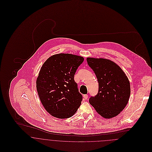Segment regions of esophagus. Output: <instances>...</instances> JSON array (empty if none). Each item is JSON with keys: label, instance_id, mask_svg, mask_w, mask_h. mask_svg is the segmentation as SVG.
<instances>
[{"label": "esophagus", "instance_id": "esophagus-1", "mask_svg": "<svg viewBox=\"0 0 152 152\" xmlns=\"http://www.w3.org/2000/svg\"><path fill=\"white\" fill-rule=\"evenodd\" d=\"M84 99H88V95L87 94H85V95H84Z\"/></svg>", "mask_w": 152, "mask_h": 152}]
</instances>
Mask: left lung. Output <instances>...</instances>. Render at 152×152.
<instances>
[{
    "label": "left lung",
    "mask_w": 152,
    "mask_h": 152,
    "mask_svg": "<svg viewBox=\"0 0 152 152\" xmlns=\"http://www.w3.org/2000/svg\"><path fill=\"white\" fill-rule=\"evenodd\" d=\"M87 61L99 84L98 94L89 99L90 104L105 118L117 116L129 101L130 87L128 77L119 66L109 60L87 58Z\"/></svg>",
    "instance_id": "obj_1"
}]
</instances>
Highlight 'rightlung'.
<instances>
[{
	"instance_id": "obj_1",
	"label": "right lung",
	"mask_w": 152,
	"mask_h": 152,
	"mask_svg": "<svg viewBox=\"0 0 152 152\" xmlns=\"http://www.w3.org/2000/svg\"><path fill=\"white\" fill-rule=\"evenodd\" d=\"M84 60L81 56L61 53L51 56L42 66L37 91L44 108L52 116L68 118L80 107L83 95L74 75Z\"/></svg>"
}]
</instances>
